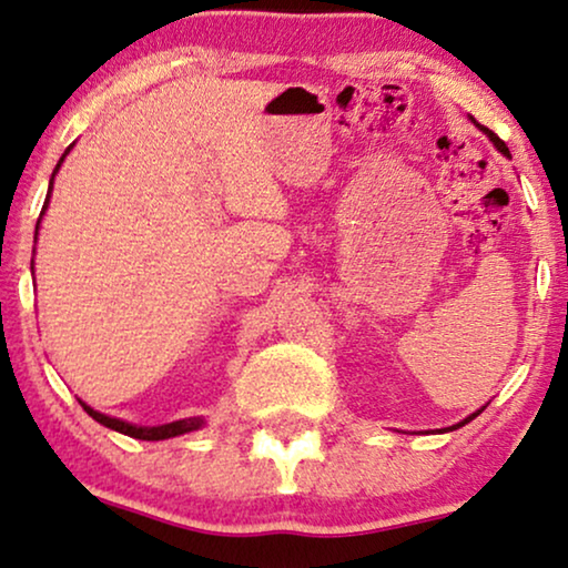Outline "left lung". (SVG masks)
Instances as JSON below:
<instances>
[{"mask_svg": "<svg viewBox=\"0 0 568 568\" xmlns=\"http://www.w3.org/2000/svg\"><path fill=\"white\" fill-rule=\"evenodd\" d=\"M474 123H476V121H474ZM476 125H478V123H476ZM478 128H481V131H484L486 135H489V141L494 143V146H497V149L501 151V154H505V156H513V154H509L507 143H505V141H501L497 133H494V131H489V128H486V125H478ZM481 412H484V406H481V409H478L476 414H470V417H466V419H463V422H458V425H453V427H447V429H458V427H463V425H468V422H470V419H476V417H478V414H481Z\"/></svg>", "mask_w": 568, "mask_h": 568, "instance_id": "1", "label": "left lung"}]
</instances>
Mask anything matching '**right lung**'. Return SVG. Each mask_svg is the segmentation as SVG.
<instances>
[{
  "instance_id": "obj_1",
  "label": "right lung",
  "mask_w": 568,
  "mask_h": 568,
  "mask_svg": "<svg viewBox=\"0 0 568 568\" xmlns=\"http://www.w3.org/2000/svg\"><path fill=\"white\" fill-rule=\"evenodd\" d=\"M71 149V146H69ZM69 149L63 151V156L59 159V164H55L53 170V178L55 172H59V166L63 164V159H67ZM53 178H51V187H53ZM51 187H48V195H45V203H43V211L41 215L45 213L48 207V197H51ZM41 223V221H38ZM36 236H38V226H36ZM84 406V412L90 414V417L94 422H100V425H105L110 429H115V433H123L128 437H135V440H166V437H178V435H185V433H193V429H201L205 422L203 417H187V419H178V422H170V425H159V427H141V425H131V422H123V419H115V417H108V414H100L94 412L92 406H87L84 402H79Z\"/></svg>"
}]
</instances>
